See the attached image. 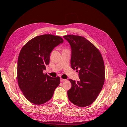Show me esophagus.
Segmentation results:
<instances>
[{"mask_svg":"<svg viewBox=\"0 0 127 127\" xmlns=\"http://www.w3.org/2000/svg\"><path fill=\"white\" fill-rule=\"evenodd\" d=\"M65 80H66V79H63V78H61L60 79V81L61 82H63V81H64Z\"/></svg>","mask_w":127,"mask_h":127,"instance_id":"1","label":"esophagus"}]
</instances>
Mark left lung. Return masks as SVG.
Segmentation results:
<instances>
[{
    "label": "left lung",
    "instance_id": "8db88e82",
    "mask_svg": "<svg viewBox=\"0 0 127 127\" xmlns=\"http://www.w3.org/2000/svg\"><path fill=\"white\" fill-rule=\"evenodd\" d=\"M71 48V67L78 72L79 81L69 79L72 87L67 92L70 101L84 107L93 103L102 88L104 65L99 50L85 38L69 34L63 36Z\"/></svg>",
    "mask_w": 127,
    "mask_h": 127
}]
</instances>
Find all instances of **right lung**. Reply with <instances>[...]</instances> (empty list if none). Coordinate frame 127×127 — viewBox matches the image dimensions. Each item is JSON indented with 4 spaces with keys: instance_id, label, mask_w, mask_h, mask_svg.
Segmentation results:
<instances>
[{
    "instance_id": "1",
    "label": "right lung",
    "mask_w": 127,
    "mask_h": 127,
    "mask_svg": "<svg viewBox=\"0 0 127 127\" xmlns=\"http://www.w3.org/2000/svg\"><path fill=\"white\" fill-rule=\"evenodd\" d=\"M63 43L59 36L47 34L32 39L22 48L17 60V80L23 95L31 102H46L59 86V77L53 78L43 72L49 64L52 50Z\"/></svg>"
}]
</instances>
